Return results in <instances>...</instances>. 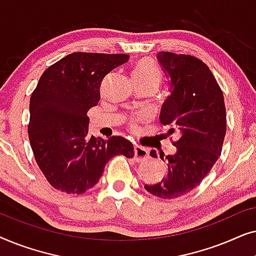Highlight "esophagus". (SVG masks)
Here are the masks:
<instances>
[{
    "instance_id": "1",
    "label": "esophagus",
    "mask_w": 256,
    "mask_h": 256,
    "mask_svg": "<svg viewBox=\"0 0 256 256\" xmlns=\"http://www.w3.org/2000/svg\"><path fill=\"white\" fill-rule=\"evenodd\" d=\"M149 157V152L146 148H143L141 146H134V158L138 162H142V160H146Z\"/></svg>"
}]
</instances>
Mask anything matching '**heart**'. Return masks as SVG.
Here are the masks:
<instances>
[{"mask_svg":"<svg viewBox=\"0 0 256 256\" xmlns=\"http://www.w3.org/2000/svg\"><path fill=\"white\" fill-rule=\"evenodd\" d=\"M132 79L134 82H148L154 84L156 87L162 82V72L158 65L149 58H142L136 62L134 70H132ZM138 118H134L130 121V127L136 128Z\"/></svg>","mask_w":256,"mask_h":256,"instance_id":"b5f03b06","label":"heart"}]
</instances>
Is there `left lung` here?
<instances>
[{"mask_svg": "<svg viewBox=\"0 0 256 256\" xmlns=\"http://www.w3.org/2000/svg\"><path fill=\"white\" fill-rule=\"evenodd\" d=\"M157 59L171 86L160 120L168 128L164 136L174 134L178 140L172 141L176 152L166 156V177L144 188L158 198L174 199L197 188L219 158L226 134V108L219 84L200 59L166 51L158 52ZM150 156L157 157L155 150ZM160 157L164 160V152Z\"/></svg>", "mask_w": 256, "mask_h": 256, "instance_id": "left-lung-1", "label": "left lung"}]
</instances>
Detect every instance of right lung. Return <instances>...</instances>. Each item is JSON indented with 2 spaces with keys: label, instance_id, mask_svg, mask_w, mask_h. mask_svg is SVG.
<instances>
[{
  "label": "right lung",
  "instance_id": "add662e5",
  "mask_svg": "<svg viewBox=\"0 0 256 256\" xmlns=\"http://www.w3.org/2000/svg\"><path fill=\"white\" fill-rule=\"evenodd\" d=\"M128 54L73 52L48 66L30 98L28 134L34 160L57 190L80 194L93 188L116 155L134 156L132 143L88 135L87 112L100 100L101 82Z\"/></svg>",
  "mask_w": 256,
  "mask_h": 256
}]
</instances>
